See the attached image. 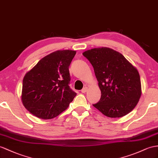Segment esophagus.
Listing matches in <instances>:
<instances>
[{
    "label": "esophagus",
    "instance_id": "obj_1",
    "mask_svg": "<svg viewBox=\"0 0 158 158\" xmlns=\"http://www.w3.org/2000/svg\"><path fill=\"white\" fill-rule=\"evenodd\" d=\"M88 90V87H85L83 89L81 90V92L83 93V94H84V93H86Z\"/></svg>",
    "mask_w": 158,
    "mask_h": 158
}]
</instances>
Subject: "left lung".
Listing matches in <instances>:
<instances>
[{
    "mask_svg": "<svg viewBox=\"0 0 158 158\" xmlns=\"http://www.w3.org/2000/svg\"><path fill=\"white\" fill-rule=\"evenodd\" d=\"M94 69L102 92L95 108L109 118H121L131 112L141 95L139 72L120 52L108 47L83 52Z\"/></svg>",
    "mask_w": 158,
    "mask_h": 158,
    "instance_id": "1",
    "label": "left lung"
}]
</instances>
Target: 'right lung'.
Wrapping results in <instances>:
<instances>
[{
  "label": "right lung",
  "mask_w": 158,
  "mask_h": 158,
  "mask_svg": "<svg viewBox=\"0 0 158 158\" xmlns=\"http://www.w3.org/2000/svg\"><path fill=\"white\" fill-rule=\"evenodd\" d=\"M75 54L72 50L52 52L25 74L21 99L31 114L50 119L67 110L77 95L69 86V67Z\"/></svg>",
  "instance_id": "obj_1"
}]
</instances>
